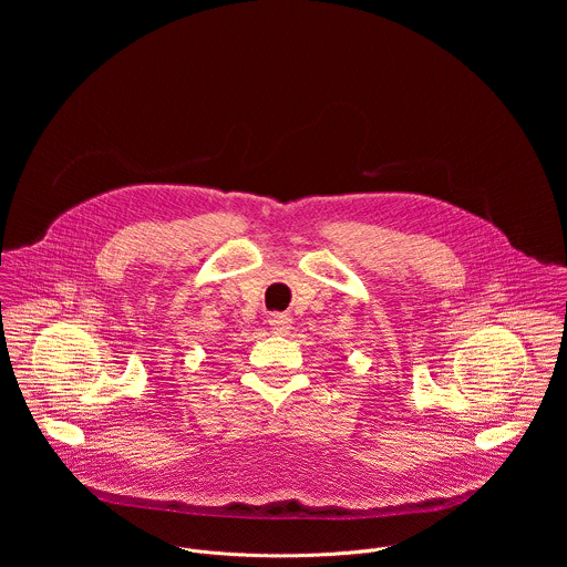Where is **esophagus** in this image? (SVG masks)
<instances>
[{"label":"esophagus","mask_w":567,"mask_h":567,"mask_svg":"<svg viewBox=\"0 0 567 567\" xmlns=\"http://www.w3.org/2000/svg\"><path fill=\"white\" fill-rule=\"evenodd\" d=\"M267 322L274 334H287L291 330V318L287 313H271Z\"/></svg>","instance_id":"obj_1"}]
</instances>
